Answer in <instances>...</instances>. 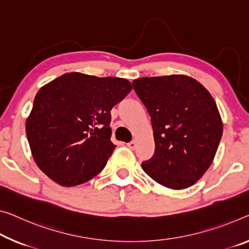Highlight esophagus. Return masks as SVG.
<instances>
[{
  "instance_id": "obj_1",
  "label": "esophagus",
  "mask_w": 249,
  "mask_h": 249,
  "mask_svg": "<svg viewBox=\"0 0 249 249\" xmlns=\"http://www.w3.org/2000/svg\"><path fill=\"white\" fill-rule=\"evenodd\" d=\"M127 146H128L130 149H135V148H136V141H130L129 143H127Z\"/></svg>"
}]
</instances>
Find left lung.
I'll return each instance as SVG.
<instances>
[{"mask_svg":"<svg viewBox=\"0 0 249 249\" xmlns=\"http://www.w3.org/2000/svg\"><path fill=\"white\" fill-rule=\"evenodd\" d=\"M133 89L150 114L155 154L141 163L148 176L171 189H185L202 177L223 136L217 105L188 75L140 78Z\"/></svg>","mask_w":249,"mask_h":249,"instance_id":"left-lung-1","label":"left lung"}]
</instances>
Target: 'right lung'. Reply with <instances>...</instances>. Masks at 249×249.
I'll return each mask as SVG.
<instances>
[{
  "label": "right lung",
  "instance_id": "1",
  "mask_svg": "<svg viewBox=\"0 0 249 249\" xmlns=\"http://www.w3.org/2000/svg\"><path fill=\"white\" fill-rule=\"evenodd\" d=\"M131 89L127 79L79 72L42 87L25 124L37 167L64 187L97 176L116 148L110 140V111Z\"/></svg>",
  "mask_w": 249,
  "mask_h": 249
}]
</instances>
